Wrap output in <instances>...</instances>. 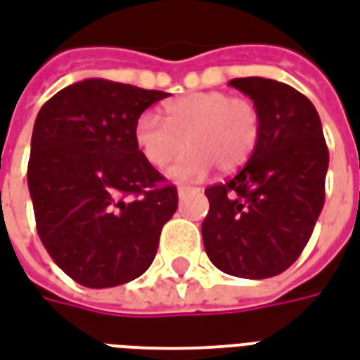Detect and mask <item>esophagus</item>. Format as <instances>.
Masks as SVG:
<instances>
[{
	"label": "esophagus",
	"instance_id": "esophagus-1",
	"mask_svg": "<svg viewBox=\"0 0 360 360\" xmlns=\"http://www.w3.org/2000/svg\"><path fill=\"white\" fill-rule=\"evenodd\" d=\"M199 191V188H190V186H180L178 188V198H184V195H188V193H195Z\"/></svg>",
	"mask_w": 360,
	"mask_h": 360
}]
</instances>
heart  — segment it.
<instances>
[{"label":"heart","instance_id":"obj_1","mask_svg":"<svg viewBox=\"0 0 360 360\" xmlns=\"http://www.w3.org/2000/svg\"><path fill=\"white\" fill-rule=\"evenodd\" d=\"M165 120L153 112H143L134 126V140L157 169L167 167L172 180L205 176L219 167L222 172L241 169L253 157L261 132L263 115L255 101L232 97L226 91H195L162 107Z\"/></svg>","mask_w":360,"mask_h":360}]
</instances>
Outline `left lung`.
Instances as JSON below:
<instances>
[{
	"label": "left lung",
	"instance_id": "obj_1",
	"mask_svg": "<svg viewBox=\"0 0 360 360\" xmlns=\"http://www.w3.org/2000/svg\"><path fill=\"white\" fill-rule=\"evenodd\" d=\"M230 86L255 101L263 132L238 174L207 188V257L230 276L263 280L297 261L324 207L328 148L314 105L288 84L248 76Z\"/></svg>",
	"mask_w": 360,
	"mask_h": 360
}]
</instances>
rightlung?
Here are the masks:
<instances>
[{"label": "right lung", "mask_w": 360, "mask_h": 360, "mask_svg": "<svg viewBox=\"0 0 360 360\" xmlns=\"http://www.w3.org/2000/svg\"><path fill=\"white\" fill-rule=\"evenodd\" d=\"M167 91L88 78L57 91L36 117L28 190L55 264L86 288H112L151 266L176 186L141 155L134 126Z\"/></svg>", "instance_id": "obj_1"}]
</instances>
